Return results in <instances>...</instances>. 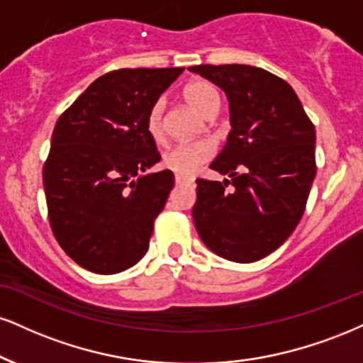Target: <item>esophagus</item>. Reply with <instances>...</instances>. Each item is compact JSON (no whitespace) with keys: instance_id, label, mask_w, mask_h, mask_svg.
I'll use <instances>...</instances> for the list:
<instances>
[{"instance_id":"obj_1","label":"esophagus","mask_w":363,"mask_h":363,"mask_svg":"<svg viewBox=\"0 0 363 363\" xmlns=\"http://www.w3.org/2000/svg\"><path fill=\"white\" fill-rule=\"evenodd\" d=\"M189 179L182 177V176H176V184H189Z\"/></svg>"}]
</instances>
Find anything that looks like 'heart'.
<instances>
[{
	"instance_id": "b5f03b06",
	"label": "heart",
	"mask_w": 363,
	"mask_h": 363,
	"mask_svg": "<svg viewBox=\"0 0 363 363\" xmlns=\"http://www.w3.org/2000/svg\"><path fill=\"white\" fill-rule=\"evenodd\" d=\"M182 96L189 106H193L199 115L211 116L220 110V94L206 81L189 82ZM164 108L162 98L152 103L145 116V130L154 142H160L164 138ZM215 155V145L209 140H196V142L176 143L164 154V165L181 176H193L204 162H208Z\"/></svg>"
}]
</instances>
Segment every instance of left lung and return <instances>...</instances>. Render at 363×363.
Segmentation results:
<instances>
[{"mask_svg":"<svg viewBox=\"0 0 363 363\" xmlns=\"http://www.w3.org/2000/svg\"><path fill=\"white\" fill-rule=\"evenodd\" d=\"M189 71L225 91L231 123L209 165L230 179L196 181V230L216 255L250 264L281 247L303 218L316 176L314 125L294 89L265 69L204 64Z\"/></svg>","mask_w":363,"mask_h":363,"instance_id":"left-lung-1","label":"left lung"}]
</instances>
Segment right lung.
Returning <instances> with one entry per match:
<instances>
[{"label": "right lung", "instance_id": "right-lung-1", "mask_svg": "<svg viewBox=\"0 0 363 363\" xmlns=\"http://www.w3.org/2000/svg\"><path fill=\"white\" fill-rule=\"evenodd\" d=\"M184 67L120 69L98 77L57 120L43 165L49 221L62 250L96 274L130 269L148 250L174 186L145 116Z\"/></svg>", "mask_w": 363, "mask_h": 363}]
</instances>
